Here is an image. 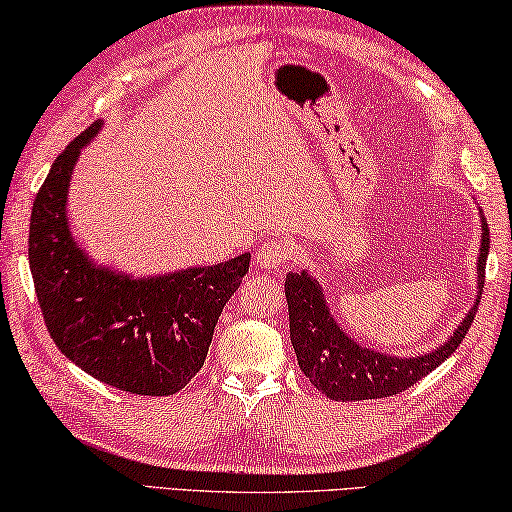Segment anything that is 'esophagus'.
<instances>
[{"instance_id":"esophagus-1","label":"esophagus","mask_w":512,"mask_h":512,"mask_svg":"<svg viewBox=\"0 0 512 512\" xmlns=\"http://www.w3.org/2000/svg\"><path fill=\"white\" fill-rule=\"evenodd\" d=\"M291 257V246L285 239H264L255 248V264L259 269H275Z\"/></svg>"}]
</instances>
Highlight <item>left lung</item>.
Returning a JSON list of instances; mask_svg holds the SVG:
<instances>
[{
  "mask_svg": "<svg viewBox=\"0 0 512 512\" xmlns=\"http://www.w3.org/2000/svg\"><path fill=\"white\" fill-rule=\"evenodd\" d=\"M481 255H478V294L485 285V259L490 253V227L481 221ZM289 305V332L298 367L310 383L332 401L385 399L419 383L456 351L472 328L478 300L451 339L428 355L394 358L360 346L337 326L323 298L319 282L303 273H289L285 280Z\"/></svg>",
  "mask_w": 512,
  "mask_h": 512,
  "instance_id": "8db88e82",
  "label": "left lung"
}]
</instances>
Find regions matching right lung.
Here are the masks:
<instances>
[{
	"mask_svg": "<svg viewBox=\"0 0 512 512\" xmlns=\"http://www.w3.org/2000/svg\"><path fill=\"white\" fill-rule=\"evenodd\" d=\"M100 125L54 159L34 200L29 266L38 305L54 344L88 376L129 394L170 396L205 364L250 255L143 280L88 262L70 234L66 200L72 166Z\"/></svg>",
	"mask_w": 512,
	"mask_h": 512,
	"instance_id": "1",
	"label": "right lung"
}]
</instances>
